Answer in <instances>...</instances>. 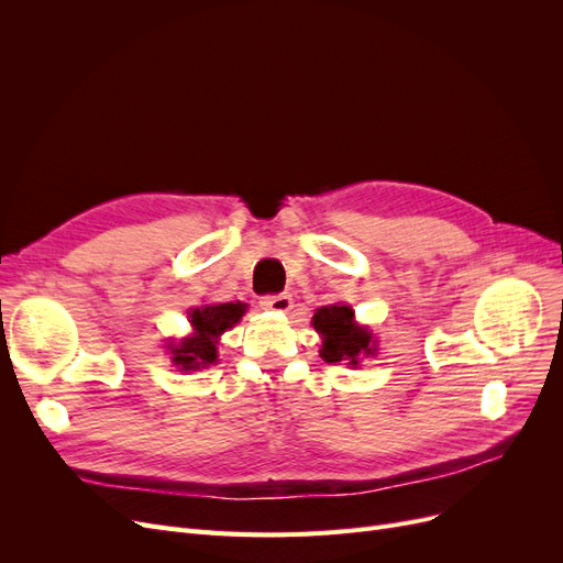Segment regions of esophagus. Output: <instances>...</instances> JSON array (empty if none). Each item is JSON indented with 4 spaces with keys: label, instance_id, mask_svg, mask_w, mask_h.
Segmentation results:
<instances>
[{
    "label": "esophagus",
    "instance_id": "obj_1",
    "mask_svg": "<svg viewBox=\"0 0 563 563\" xmlns=\"http://www.w3.org/2000/svg\"><path fill=\"white\" fill-rule=\"evenodd\" d=\"M261 305L265 310H272V312H288L294 302L288 294H269V296L261 298Z\"/></svg>",
    "mask_w": 563,
    "mask_h": 563
}]
</instances>
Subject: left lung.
Wrapping results in <instances>:
<instances>
[{"label":"left lung","mask_w":563,"mask_h":563,"mask_svg":"<svg viewBox=\"0 0 563 563\" xmlns=\"http://www.w3.org/2000/svg\"><path fill=\"white\" fill-rule=\"evenodd\" d=\"M352 319L354 312L347 305H327V308L314 312L312 327L323 338L319 350L323 362L335 364L350 360V364H356V356L362 352L371 354V333L354 327Z\"/></svg>","instance_id":"left-lung-1"}]
</instances>
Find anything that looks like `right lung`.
Instances as JSON below:
<instances>
[{
  "mask_svg": "<svg viewBox=\"0 0 563 563\" xmlns=\"http://www.w3.org/2000/svg\"><path fill=\"white\" fill-rule=\"evenodd\" d=\"M246 310L244 302H223V305H203L190 312V323L195 327V335L183 340L178 347H172L174 362L183 371H197L211 366L218 354L216 343L218 335L232 329L242 319Z\"/></svg>",
  "mask_w": 563,
  "mask_h": 563,
  "instance_id": "1",
  "label": "right lung"
}]
</instances>
